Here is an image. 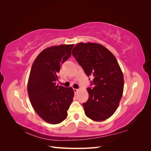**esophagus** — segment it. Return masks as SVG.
I'll use <instances>...</instances> for the list:
<instances>
[{
    "instance_id": "obj_1",
    "label": "esophagus",
    "mask_w": 151,
    "mask_h": 151,
    "mask_svg": "<svg viewBox=\"0 0 151 151\" xmlns=\"http://www.w3.org/2000/svg\"><path fill=\"white\" fill-rule=\"evenodd\" d=\"M78 89H74V93L76 94L77 93V91H78Z\"/></svg>"
}]
</instances>
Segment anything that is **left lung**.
Listing matches in <instances>:
<instances>
[{
  "label": "left lung",
  "mask_w": 151,
  "mask_h": 151,
  "mask_svg": "<svg viewBox=\"0 0 151 151\" xmlns=\"http://www.w3.org/2000/svg\"><path fill=\"white\" fill-rule=\"evenodd\" d=\"M72 53L88 77H93L91 86L87 88L89 98L83 104L86 115L96 122L108 119L117 109L124 86L117 60L98 43H79Z\"/></svg>",
  "instance_id": "1"
}]
</instances>
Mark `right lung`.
Wrapping results in <instances>:
<instances>
[{"instance_id":"obj_1","label":"right lung","mask_w":151,"mask_h":151,"mask_svg":"<svg viewBox=\"0 0 151 151\" xmlns=\"http://www.w3.org/2000/svg\"><path fill=\"white\" fill-rule=\"evenodd\" d=\"M74 45H61L43 50L32 65L28 93L35 111L43 120L58 124L67 116L74 92L71 87L56 84L61 65L71 56Z\"/></svg>"}]
</instances>
